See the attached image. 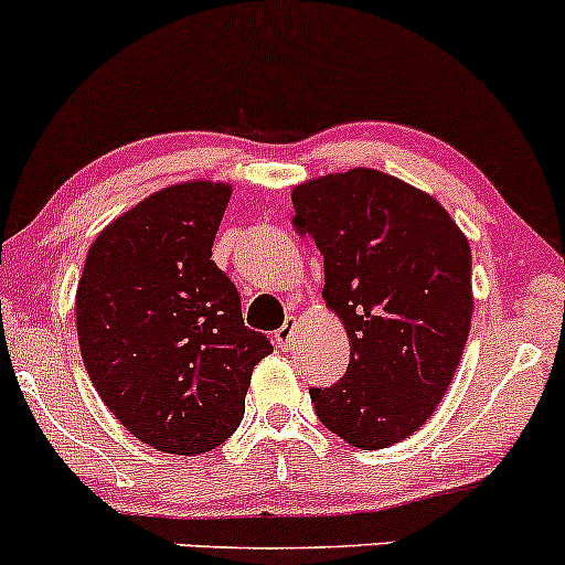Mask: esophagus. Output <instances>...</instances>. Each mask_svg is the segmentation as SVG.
Here are the masks:
<instances>
[{"mask_svg": "<svg viewBox=\"0 0 565 565\" xmlns=\"http://www.w3.org/2000/svg\"><path fill=\"white\" fill-rule=\"evenodd\" d=\"M296 328H299V320H296V317H288V320H285V326L277 331V344H280L282 350H294Z\"/></svg>", "mask_w": 565, "mask_h": 565, "instance_id": "34e87169", "label": "esophagus"}]
</instances>
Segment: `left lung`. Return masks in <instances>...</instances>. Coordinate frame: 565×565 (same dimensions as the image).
<instances>
[{"label": "left lung", "mask_w": 565, "mask_h": 565, "mask_svg": "<svg viewBox=\"0 0 565 565\" xmlns=\"http://www.w3.org/2000/svg\"><path fill=\"white\" fill-rule=\"evenodd\" d=\"M294 230L326 262V307L350 367L309 390L320 422L363 451L395 446L435 414L472 322V253L433 194L373 168L294 186Z\"/></svg>", "instance_id": "1"}]
</instances>
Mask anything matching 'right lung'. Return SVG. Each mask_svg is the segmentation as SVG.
Segmentation results:
<instances>
[{"instance_id":"obj_1","label":"right lung","mask_w":565,"mask_h":565,"mask_svg":"<svg viewBox=\"0 0 565 565\" xmlns=\"http://www.w3.org/2000/svg\"><path fill=\"white\" fill-rule=\"evenodd\" d=\"M232 183L181 181L95 237L77 285V339L95 392L132 437L198 456L239 427L271 344L243 322L213 262Z\"/></svg>"}]
</instances>
